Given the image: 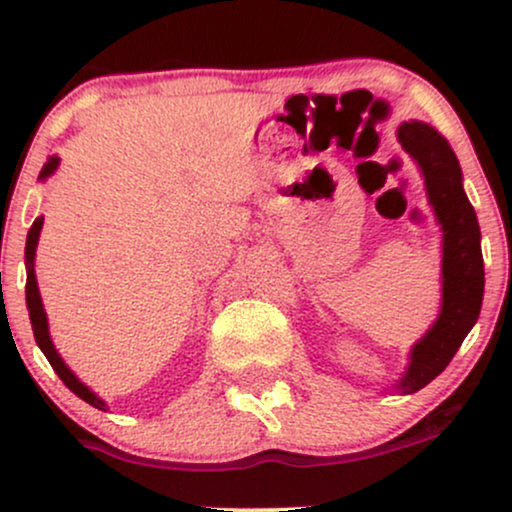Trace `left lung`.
Wrapping results in <instances>:
<instances>
[{
	"label": "left lung",
	"mask_w": 512,
	"mask_h": 512,
	"mask_svg": "<svg viewBox=\"0 0 512 512\" xmlns=\"http://www.w3.org/2000/svg\"><path fill=\"white\" fill-rule=\"evenodd\" d=\"M397 137L424 170L428 202L443 226V308L436 325L414 346L407 373L399 380V390L411 395L443 373L477 322L484 298V257L477 214L462 190V170L450 144L424 122H404Z\"/></svg>",
	"instance_id": "1"
}]
</instances>
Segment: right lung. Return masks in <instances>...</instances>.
Wrapping results in <instances>:
<instances>
[{"label": "right lung", "instance_id": "obj_1", "mask_svg": "<svg viewBox=\"0 0 512 512\" xmlns=\"http://www.w3.org/2000/svg\"><path fill=\"white\" fill-rule=\"evenodd\" d=\"M57 168V158H50L48 163H45L43 173H40V178H48L52 170ZM40 228H43V216L40 219L33 221L31 231H28V240H26V264H28V276H26V305H28V315H31V325H33V334H35V342H38L40 351H43L45 356H48L52 370H55L57 375H60V380L64 385L69 387V390L74 392L76 397H81L84 402L91 404V407L96 409H105V402L101 397L93 395L91 390L84 383H79V378L64 366V361L57 354V349L52 346V339H50V332H48V317H45V310H43V301H40V291H38V281H35V272H33V257H35V245H38V236H40Z\"/></svg>", "mask_w": 512, "mask_h": 512}]
</instances>
